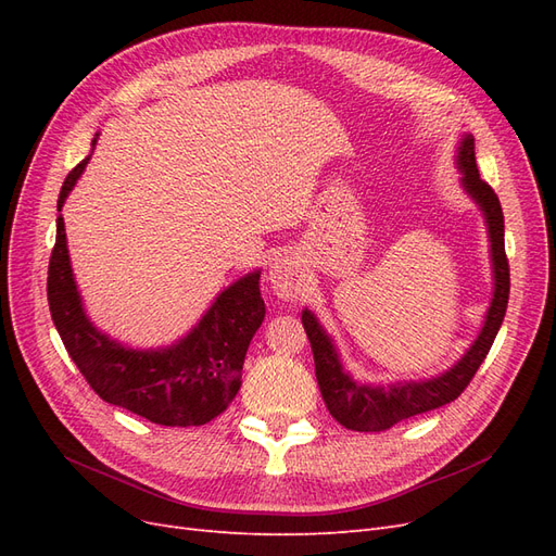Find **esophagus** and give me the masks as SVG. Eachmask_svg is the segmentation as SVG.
<instances>
[{
	"mask_svg": "<svg viewBox=\"0 0 556 556\" xmlns=\"http://www.w3.org/2000/svg\"><path fill=\"white\" fill-rule=\"evenodd\" d=\"M268 282H271V290L280 299H296L301 294V288H304V282H301L299 266L288 255L278 257L271 264V268H268Z\"/></svg>",
	"mask_w": 556,
	"mask_h": 556,
	"instance_id": "esophagus-1",
	"label": "esophagus"
}]
</instances>
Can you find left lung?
Listing matches in <instances>:
<instances>
[{
	"label": "left lung",
	"mask_w": 556,
	"mask_h": 556,
	"mask_svg": "<svg viewBox=\"0 0 556 556\" xmlns=\"http://www.w3.org/2000/svg\"><path fill=\"white\" fill-rule=\"evenodd\" d=\"M457 169L462 172V185L466 194L480 206L486 231H490L492 266H494V296L490 311H486L484 325L478 339L466 350V355L447 368L445 374L429 380H403L394 384H364L352 380L345 371L339 352L327 331L319 327L315 315L306 308L301 313L306 336L315 357V376L319 392L327 403V410L336 422L352 431H384L403 419H410L419 413L441 408L445 403L457 399L468 382L473 380L480 364L490 352L496 333L501 329L503 315L508 308L510 294V268L506 257V241H503V211L496 192L480 178L476 164V141L470 134H464L457 150Z\"/></svg>",
	"instance_id": "left-lung-1"
}]
</instances>
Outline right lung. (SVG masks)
Wrapping results in <instances>:
<instances>
[{
	"label": "right lung",
	"instance_id": "obj_1",
	"mask_svg": "<svg viewBox=\"0 0 556 556\" xmlns=\"http://www.w3.org/2000/svg\"><path fill=\"white\" fill-rule=\"evenodd\" d=\"M88 162L90 155L64 178L58 211ZM48 306L66 352L92 390L106 403L164 427H199L227 410L241 390L245 352L266 313L260 271H252L217 294L199 325L178 343L157 350L117 343L99 331L83 308L62 215L48 264Z\"/></svg>",
	"mask_w": 556,
	"mask_h": 556
}]
</instances>
